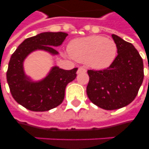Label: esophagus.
I'll return each mask as SVG.
<instances>
[{
	"mask_svg": "<svg viewBox=\"0 0 149 149\" xmlns=\"http://www.w3.org/2000/svg\"><path fill=\"white\" fill-rule=\"evenodd\" d=\"M86 72V70L83 67H79V69H78V70H77V73H78V74H79V73H85Z\"/></svg>",
	"mask_w": 149,
	"mask_h": 149,
	"instance_id": "esophagus-1",
	"label": "esophagus"
}]
</instances>
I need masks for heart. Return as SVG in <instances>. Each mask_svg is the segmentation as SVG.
Returning <instances> with one entry per match:
<instances>
[{
	"mask_svg": "<svg viewBox=\"0 0 149 149\" xmlns=\"http://www.w3.org/2000/svg\"><path fill=\"white\" fill-rule=\"evenodd\" d=\"M69 52L77 61L86 63L93 69L102 70L113 63L118 54V45L111 38L91 36L72 40L69 45Z\"/></svg>",
	"mask_w": 149,
	"mask_h": 149,
	"instance_id": "1",
	"label": "heart"
}]
</instances>
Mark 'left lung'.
<instances>
[{"mask_svg":"<svg viewBox=\"0 0 149 149\" xmlns=\"http://www.w3.org/2000/svg\"><path fill=\"white\" fill-rule=\"evenodd\" d=\"M118 56L105 70H88L86 93L91 101L104 110H117L136 97L144 79L143 60L132 43L112 35Z\"/></svg>","mask_w":149,"mask_h":149,"instance_id":"obj_1","label":"left lung"}]
</instances>
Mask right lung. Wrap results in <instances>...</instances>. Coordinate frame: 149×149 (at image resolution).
I'll list each match as a JSON object with an SVG mask.
<instances>
[{
  "mask_svg": "<svg viewBox=\"0 0 149 149\" xmlns=\"http://www.w3.org/2000/svg\"><path fill=\"white\" fill-rule=\"evenodd\" d=\"M67 33L42 32L23 41L12 54L7 71V81L13 98L32 111H47L62 104L67 84L75 79L78 68L65 70L52 66L45 78L33 81L24 70V61L29 54L43 50L52 56L58 52L54 47L62 45Z\"/></svg>",
  "mask_w": 149,
  "mask_h": 149,
  "instance_id": "add662e5",
  "label": "right lung"
}]
</instances>
